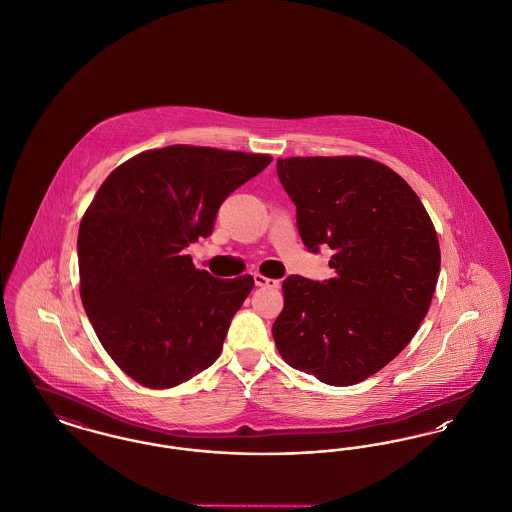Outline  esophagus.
Instances as JSON below:
<instances>
[{
  "mask_svg": "<svg viewBox=\"0 0 512 512\" xmlns=\"http://www.w3.org/2000/svg\"><path fill=\"white\" fill-rule=\"evenodd\" d=\"M253 280H255V284H257L259 288H278V286H280L278 280L267 278V276H263V274H259V272L253 274Z\"/></svg>",
  "mask_w": 512,
  "mask_h": 512,
  "instance_id": "1",
  "label": "esophagus"
}]
</instances>
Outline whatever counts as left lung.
<instances>
[{
  "label": "left lung",
  "instance_id": "left-lung-1",
  "mask_svg": "<svg viewBox=\"0 0 512 512\" xmlns=\"http://www.w3.org/2000/svg\"><path fill=\"white\" fill-rule=\"evenodd\" d=\"M276 172L303 244L328 245L336 272L282 282L278 353L328 386L359 384L409 345L430 309L441 263L434 222L397 172L368 157H288Z\"/></svg>",
  "mask_w": 512,
  "mask_h": 512
}]
</instances>
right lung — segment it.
Returning a JSON list of instances; mask_svg holds the SVG:
<instances>
[{
  "label": "right lung",
  "instance_id": "1",
  "mask_svg": "<svg viewBox=\"0 0 512 512\" xmlns=\"http://www.w3.org/2000/svg\"><path fill=\"white\" fill-rule=\"evenodd\" d=\"M270 161L178 144L138 153L99 186L78 230L80 297L103 349L138 384L174 388L219 359L255 282L213 278L184 249Z\"/></svg>",
  "mask_w": 512,
  "mask_h": 512
}]
</instances>
